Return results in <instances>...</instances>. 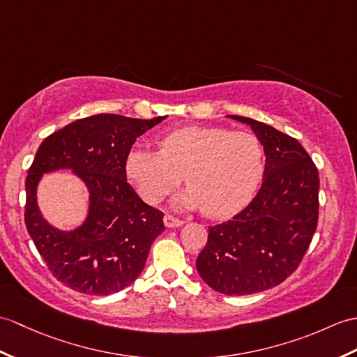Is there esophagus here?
<instances>
[{"instance_id":"esophagus-1","label":"esophagus","mask_w":357,"mask_h":357,"mask_svg":"<svg viewBox=\"0 0 357 357\" xmlns=\"http://www.w3.org/2000/svg\"><path fill=\"white\" fill-rule=\"evenodd\" d=\"M182 223H184V222L178 219V218H175V216H172V214H165V216H164V225L167 228H176V227H181Z\"/></svg>"}]
</instances>
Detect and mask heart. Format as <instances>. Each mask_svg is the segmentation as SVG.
Listing matches in <instances>:
<instances>
[{
  "label": "heart",
  "instance_id": "obj_1",
  "mask_svg": "<svg viewBox=\"0 0 357 357\" xmlns=\"http://www.w3.org/2000/svg\"><path fill=\"white\" fill-rule=\"evenodd\" d=\"M158 146L160 152L132 149L126 160L129 179L149 204L162 201L184 175L188 188L175 204L225 219L251 202L263 178V146L250 130L184 126L164 134Z\"/></svg>",
  "mask_w": 357,
  "mask_h": 357
}]
</instances>
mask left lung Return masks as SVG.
Masks as SVG:
<instances>
[{
  "label": "left lung",
  "mask_w": 357,
  "mask_h": 357,
  "mask_svg": "<svg viewBox=\"0 0 357 357\" xmlns=\"http://www.w3.org/2000/svg\"><path fill=\"white\" fill-rule=\"evenodd\" d=\"M260 139L266 165L259 193L245 210L208 228L196 260L214 291L250 295L275 287L300 266L318 225L319 175L300 141L238 115Z\"/></svg>",
  "instance_id": "1"
}]
</instances>
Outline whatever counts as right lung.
Here are the masks:
<instances>
[{
  "mask_svg": "<svg viewBox=\"0 0 357 357\" xmlns=\"http://www.w3.org/2000/svg\"><path fill=\"white\" fill-rule=\"evenodd\" d=\"M97 114L56 130L40 143L26 179L29 234L47 268L73 291L111 295L138 278L153 240L165 229L164 214L141 201L126 179V160L139 135L161 123ZM70 168L86 182L90 210L76 230H57L36 202L44 172Z\"/></svg>",
  "mask_w": 357,
  "mask_h": 357,
  "instance_id": "obj_1",
  "label": "right lung"
}]
</instances>
